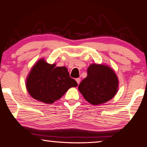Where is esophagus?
Returning a JSON list of instances; mask_svg holds the SVG:
<instances>
[{
	"label": "esophagus",
	"mask_w": 147,
	"mask_h": 147,
	"mask_svg": "<svg viewBox=\"0 0 147 147\" xmlns=\"http://www.w3.org/2000/svg\"><path fill=\"white\" fill-rule=\"evenodd\" d=\"M76 82H77V84H78L79 85V84H80V78H76Z\"/></svg>",
	"instance_id": "obj_1"
}]
</instances>
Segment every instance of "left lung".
<instances>
[{
  "label": "left lung",
  "instance_id": "1",
  "mask_svg": "<svg viewBox=\"0 0 147 147\" xmlns=\"http://www.w3.org/2000/svg\"><path fill=\"white\" fill-rule=\"evenodd\" d=\"M87 72L88 76L80 84L78 90L89 103L99 105L115 96L119 79L112 68L106 65L92 63Z\"/></svg>",
  "mask_w": 147,
  "mask_h": 147
}]
</instances>
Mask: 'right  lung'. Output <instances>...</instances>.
Returning a JSON list of instances; mask_svg holds the SVG:
<instances>
[{
    "label": "right lung",
    "mask_w": 147,
    "mask_h": 147,
    "mask_svg": "<svg viewBox=\"0 0 147 147\" xmlns=\"http://www.w3.org/2000/svg\"><path fill=\"white\" fill-rule=\"evenodd\" d=\"M78 86L69 76L65 67H57L41 58L32 67L26 80V88L32 98L51 104L59 100L72 87Z\"/></svg>",
    "instance_id": "obj_1"
}]
</instances>
